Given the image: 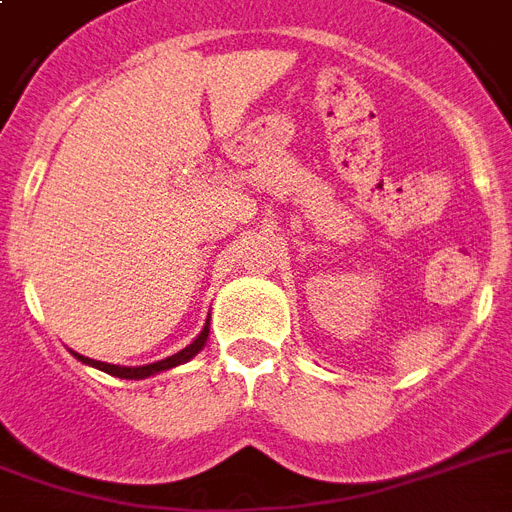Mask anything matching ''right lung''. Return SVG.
<instances>
[{
	"mask_svg": "<svg viewBox=\"0 0 512 512\" xmlns=\"http://www.w3.org/2000/svg\"><path fill=\"white\" fill-rule=\"evenodd\" d=\"M209 337V319L207 324H204V329L199 332V337L191 342V345H185L183 350H177L175 356L170 358H162V361H156V364H146V366H119V364H106V361H95V358H87V356H79V353H74L82 364L87 366H95V369H100V372L106 374H114V377H122V380H146V377H151V374H159V372H167V369H172V366H180L185 364V361H191L196 353H199L201 348H204V342H207Z\"/></svg>",
	"mask_w": 512,
	"mask_h": 512,
	"instance_id": "add662e5",
	"label": "right lung"
}]
</instances>
